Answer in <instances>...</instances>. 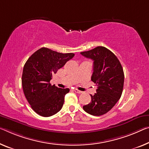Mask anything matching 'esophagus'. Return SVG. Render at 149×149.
<instances>
[{"label":"esophagus","instance_id":"1","mask_svg":"<svg viewBox=\"0 0 149 149\" xmlns=\"http://www.w3.org/2000/svg\"><path fill=\"white\" fill-rule=\"evenodd\" d=\"M74 92L76 93H79V94H81V93H82V91H79V90H77V89H74Z\"/></svg>","mask_w":149,"mask_h":149}]
</instances>
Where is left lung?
<instances>
[{"label":"left lung","instance_id":"obj_1","mask_svg":"<svg viewBox=\"0 0 149 149\" xmlns=\"http://www.w3.org/2000/svg\"><path fill=\"white\" fill-rule=\"evenodd\" d=\"M81 54L93 61L91 81L97 86V93L91 95V102L83 106V109L91 115H102L113 108L122 95L123 68L115 54L104 47H97Z\"/></svg>","mask_w":149,"mask_h":149}]
</instances>
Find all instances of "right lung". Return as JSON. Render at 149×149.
Returning a JSON list of instances; mask_svg holds the SVG:
<instances>
[{"instance_id": "obj_1", "label": "right lung", "mask_w": 149, "mask_h": 149, "mask_svg": "<svg viewBox=\"0 0 149 149\" xmlns=\"http://www.w3.org/2000/svg\"><path fill=\"white\" fill-rule=\"evenodd\" d=\"M74 56L42 47L29 57L23 68L22 85L27 101L35 113L45 117L61 111L68 88L51 85L52 76Z\"/></svg>"}]
</instances>
